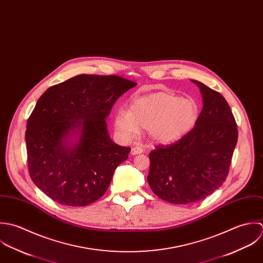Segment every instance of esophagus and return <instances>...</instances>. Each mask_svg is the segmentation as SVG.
<instances>
[{"label": "esophagus", "instance_id": "34e87169", "mask_svg": "<svg viewBox=\"0 0 263 263\" xmlns=\"http://www.w3.org/2000/svg\"><path fill=\"white\" fill-rule=\"evenodd\" d=\"M142 153H143V149H142L141 147H139V146H134V147H132V149H131V155H132V156L140 155V154H142Z\"/></svg>", "mask_w": 263, "mask_h": 263}]
</instances>
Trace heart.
I'll use <instances>...</instances> for the list:
<instances>
[{"label":"heart","mask_w":263,"mask_h":263,"mask_svg":"<svg viewBox=\"0 0 263 263\" xmlns=\"http://www.w3.org/2000/svg\"><path fill=\"white\" fill-rule=\"evenodd\" d=\"M199 116L197 104L165 91H157L132 99L128 111L120 109L114 118L118 133L133 138L139 129H147L157 143L170 144L180 140L195 126Z\"/></svg>","instance_id":"1"}]
</instances>
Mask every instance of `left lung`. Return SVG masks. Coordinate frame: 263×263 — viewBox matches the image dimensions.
<instances>
[{
  "mask_svg": "<svg viewBox=\"0 0 263 263\" xmlns=\"http://www.w3.org/2000/svg\"><path fill=\"white\" fill-rule=\"evenodd\" d=\"M203 99L195 127L173 144L156 146L149 154L147 181L160 199L188 204L204 199L226 181L238 129L224 98L193 80Z\"/></svg>",
  "mask_w": 263,
  "mask_h": 263,
  "instance_id": "1",
  "label": "left lung"
}]
</instances>
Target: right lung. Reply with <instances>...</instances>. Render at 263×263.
Masks as SVG:
<instances>
[{
    "label": "right lung",
    "mask_w": 263,
    "mask_h": 263,
    "mask_svg": "<svg viewBox=\"0 0 263 263\" xmlns=\"http://www.w3.org/2000/svg\"><path fill=\"white\" fill-rule=\"evenodd\" d=\"M137 83L118 75L81 74L48 88L28 118V172L53 201L85 206L100 199L130 147L111 141L105 118L117 100ZM81 133L78 143L65 139Z\"/></svg>",
    "instance_id": "obj_1"
}]
</instances>
